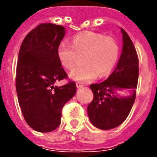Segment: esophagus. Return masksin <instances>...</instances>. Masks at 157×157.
<instances>
[{
  "label": "esophagus",
  "mask_w": 157,
  "mask_h": 157,
  "mask_svg": "<svg viewBox=\"0 0 157 157\" xmlns=\"http://www.w3.org/2000/svg\"><path fill=\"white\" fill-rule=\"evenodd\" d=\"M83 86V85H82V83H80V82H76V87L77 88H81V87H82Z\"/></svg>",
  "instance_id": "34e87169"
}]
</instances>
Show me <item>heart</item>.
Segmentation results:
<instances>
[{"mask_svg": "<svg viewBox=\"0 0 157 157\" xmlns=\"http://www.w3.org/2000/svg\"><path fill=\"white\" fill-rule=\"evenodd\" d=\"M56 54L59 63L66 69L72 68L78 58L83 56L84 65L76 66L70 72V77L77 82H91L103 76L115 66L119 55V46L115 39L88 31L76 34L72 44L66 39L59 42Z\"/></svg>", "mask_w": 157, "mask_h": 157, "instance_id": "heart-1", "label": "heart"}]
</instances>
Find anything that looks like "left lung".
<instances>
[{
  "instance_id": "8db88e82",
  "label": "left lung",
  "mask_w": 157,
  "mask_h": 157,
  "mask_svg": "<svg viewBox=\"0 0 157 157\" xmlns=\"http://www.w3.org/2000/svg\"><path fill=\"white\" fill-rule=\"evenodd\" d=\"M123 48L115 70L107 80L90 86L93 100L87 107L90 121L103 130L116 128L128 117L135 100L139 59L129 36L121 29ZM122 92L126 95L121 94Z\"/></svg>"
}]
</instances>
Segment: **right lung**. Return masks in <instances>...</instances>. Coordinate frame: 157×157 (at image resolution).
<instances>
[{"label":"right lung","mask_w":157,"mask_h":157,"mask_svg":"<svg viewBox=\"0 0 157 157\" xmlns=\"http://www.w3.org/2000/svg\"><path fill=\"white\" fill-rule=\"evenodd\" d=\"M65 34L63 26L42 23L26 36L19 50L16 75L19 105L28 124L41 133L58 128L63 107L76 92L74 82L54 85L67 77L56 54Z\"/></svg>","instance_id":"add662e5"}]
</instances>
